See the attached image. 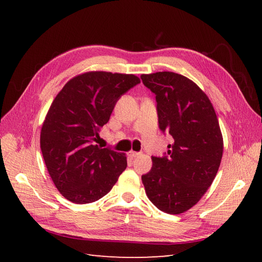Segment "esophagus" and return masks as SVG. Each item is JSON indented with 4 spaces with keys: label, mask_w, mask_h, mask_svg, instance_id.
Instances as JSON below:
<instances>
[{
    "label": "esophagus",
    "mask_w": 262,
    "mask_h": 262,
    "mask_svg": "<svg viewBox=\"0 0 262 262\" xmlns=\"http://www.w3.org/2000/svg\"><path fill=\"white\" fill-rule=\"evenodd\" d=\"M128 154V157H129L130 159H135V158H137L138 155H140L141 153H138V152H134V151H129L127 153Z\"/></svg>",
    "instance_id": "obj_1"
}]
</instances>
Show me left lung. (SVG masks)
I'll return each mask as SVG.
<instances>
[{"mask_svg":"<svg viewBox=\"0 0 262 262\" xmlns=\"http://www.w3.org/2000/svg\"><path fill=\"white\" fill-rule=\"evenodd\" d=\"M157 100L159 127L173 143L142 176L148 199L168 214L190 209L213 183L223 155V136L210 100L196 83L173 72L143 74Z\"/></svg>","mask_w":262,"mask_h":262,"instance_id":"left-lung-1","label":"left lung"}]
</instances>
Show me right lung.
Listing matches in <instances>:
<instances>
[{
  "label": "right lung",
  "mask_w": 262,
  "mask_h": 262,
  "mask_svg": "<svg viewBox=\"0 0 262 262\" xmlns=\"http://www.w3.org/2000/svg\"><path fill=\"white\" fill-rule=\"evenodd\" d=\"M140 82L134 74L86 72L71 79L54 99L41 127L40 148L54 185L70 202L102 198L126 169L125 153L94 142L116 102Z\"/></svg>",
  "instance_id": "add662e5"
}]
</instances>
